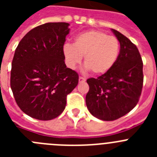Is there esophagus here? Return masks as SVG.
I'll use <instances>...</instances> for the list:
<instances>
[{
  "mask_svg": "<svg viewBox=\"0 0 157 157\" xmlns=\"http://www.w3.org/2000/svg\"><path fill=\"white\" fill-rule=\"evenodd\" d=\"M78 81H79V82H85L86 78H85L82 77V76H80V77L78 78Z\"/></svg>",
  "mask_w": 157,
  "mask_h": 157,
  "instance_id": "34e87169",
  "label": "esophagus"
}]
</instances>
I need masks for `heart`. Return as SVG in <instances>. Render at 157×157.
<instances>
[{"mask_svg": "<svg viewBox=\"0 0 157 157\" xmlns=\"http://www.w3.org/2000/svg\"><path fill=\"white\" fill-rule=\"evenodd\" d=\"M120 51L119 40L100 30H87L75 37L74 45L66 43L63 54L68 67L75 69L84 56L86 70L102 75L114 66Z\"/></svg>", "mask_w": 157, "mask_h": 157, "instance_id": "1", "label": "heart"}]
</instances>
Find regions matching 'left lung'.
I'll use <instances>...</instances> for the list:
<instances>
[{"mask_svg": "<svg viewBox=\"0 0 157 157\" xmlns=\"http://www.w3.org/2000/svg\"><path fill=\"white\" fill-rule=\"evenodd\" d=\"M120 43V55L112 68L86 80V104L91 114L104 121L125 116L137 105L143 86V62L138 48L126 36L112 29Z\"/></svg>", "mask_w": 157, "mask_h": 157, "instance_id": "1", "label": "left lung"}]
</instances>
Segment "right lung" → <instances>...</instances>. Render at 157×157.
Here are the masks:
<instances>
[{
    "label": "right lung",
    "instance_id": "right-lung-1",
    "mask_svg": "<svg viewBox=\"0 0 157 157\" xmlns=\"http://www.w3.org/2000/svg\"><path fill=\"white\" fill-rule=\"evenodd\" d=\"M69 23H47L27 33L15 51L10 85L16 104L39 120L55 119L64 110L67 96L78 75L67 67L63 54Z\"/></svg>",
    "mask_w": 157,
    "mask_h": 157
}]
</instances>
